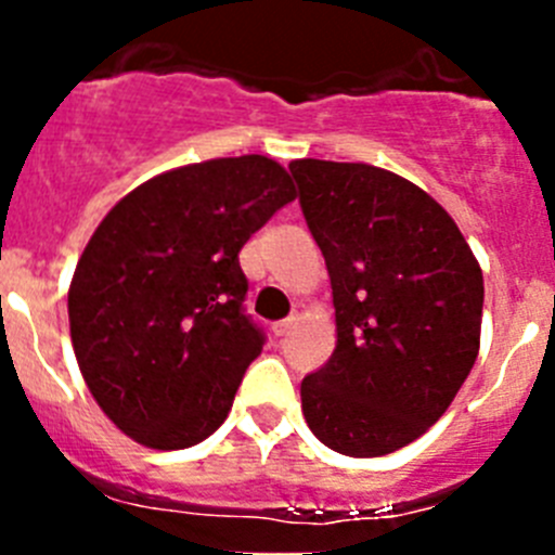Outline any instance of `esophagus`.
Returning <instances> with one entry per match:
<instances>
[{"label":"esophagus","mask_w":555,"mask_h":555,"mask_svg":"<svg viewBox=\"0 0 555 555\" xmlns=\"http://www.w3.org/2000/svg\"><path fill=\"white\" fill-rule=\"evenodd\" d=\"M292 325H294V320H281V322H274V325H272L274 338H283V336H286V333L292 331Z\"/></svg>","instance_id":"obj_1"}]
</instances>
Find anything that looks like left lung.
<instances>
[{
    "label": "left lung",
    "instance_id": "1",
    "mask_svg": "<svg viewBox=\"0 0 555 555\" xmlns=\"http://www.w3.org/2000/svg\"><path fill=\"white\" fill-rule=\"evenodd\" d=\"M288 171L336 308V350L302 377L306 423L336 453H395L473 370L483 274L448 210L395 171L313 158Z\"/></svg>",
    "mask_w": 555,
    "mask_h": 555
}]
</instances>
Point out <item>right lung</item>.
Here are the masks:
<instances>
[{"instance_id":"right-lung-1","label":"right lung","mask_w":555,"mask_h":555,"mask_svg":"<svg viewBox=\"0 0 555 555\" xmlns=\"http://www.w3.org/2000/svg\"><path fill=\"white\" fill-rule=\"evenodd\" d=\"M292 199L272 158H217L146 180L94 230L68 288L72 345L130 439L183 450L228 420L267 341L238 253Z\"/></svg>"}]
</instances>
